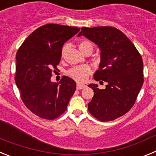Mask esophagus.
I'll list each match as a JSON object with an SVG mask.
<instances>
[{"label":"esophagus","instance_id":"obj_1","mask_svg":"<svg viewBox=\"0 0 156 156\" xmlns=\"http://www.w3.org/2000/svg\"><path fill=\"white\" fill-rule=\"evenodd\" d=\"M85 87H86V85L80 84V83H77L76 89H77V90H81V89H83V88H84Z\"/></svg>","mask_w":156,"mask_h":156}]
</instances>
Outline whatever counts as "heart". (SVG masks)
<instances>
[{
    "label": "heart",
    "mask_w": 156,
    "mask_h": 156,
    "mask_svg": "<svg viewBox=\"0 0 156 156\" xmlns=\"http://www.w3.org/2000/svg\"><path fill=\"white\" fill-rule=\"evenodd\" d=\"M67 45H64L62 50V55L66 51ZM79 48L82 53H85L87 51H93V44L90 41H82L79 44ZM90 73V69L87 66H77L72 67L67 71V74L73 79L78 82H83L86 80L87 76Z\"/></svg>",
    "instance_id": "heart-1"
}]
</instances>
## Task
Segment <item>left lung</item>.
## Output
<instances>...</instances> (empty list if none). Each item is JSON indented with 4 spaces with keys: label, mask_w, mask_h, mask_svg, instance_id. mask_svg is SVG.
Returning <instances> with one entry per match:
<instances>
[{
    "label": "left lung",
    "mask_w": 156,
    "mask_h": 156,
    "mask_svg": "<svg viewBox=\"0 0 156 156\" xmlns=\"http://www.w3.org/2000/svg\"><path fill=\"white\" fill-rule=\"evenodd\" d=\"M82 35L100 48L101 62L94 78L107 83L105 89L88 85L94 90L88 111L101 122L114 120L136 101L144 83L142 58L128 37L115 27H82L78 37Z\"/></svg>",
    "instance_id": "left-lung-1"
}]
</instances>
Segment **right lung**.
<instances>
[{"mask_svg": "<svg viewBox=\"0 0 156 156\" xmlns=\"http://www.w3.org/2000/svg\"><path fill=\"white\" fill-rule=\"evenodd\" d=\"M80 31L78 27L46 24L34 30L16 53V80L25 105L42 119L52 120L64 113L76 83L63 76L52 83L65 42Z\"/></svg>", "mask_w": 156, "mask_h": 156, "instance_id": "add662e5", "label": "right lung"}]
</instances>
